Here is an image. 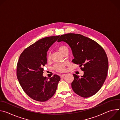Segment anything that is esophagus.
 <instances>
[{
    "label": "esophagus",
    "instance_id": "34e87169",
    "mask_svg": "<svg viewBox=\"0 0 120 120\" xmlns=\"http://www.w3.org/2000/svg\"><path fill=\"white\" fill-rule=\"evenodd\" d=\"M65 75V74H63V75H62L60 76V77H61V78H63Z\"/></svg>",
    "mask_w": 120,
    "mask_h": 120
}]
</instances>
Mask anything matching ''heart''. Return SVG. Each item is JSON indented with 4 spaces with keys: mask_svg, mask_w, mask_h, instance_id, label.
Here are the masks:
<instances>
[{
    "mask_svg": "<svg viewBox=\"0 0 120 120\" xmlns=\"http://www.w3.org/2000/svg\"><path fill=\"white\" fill-rule=\"evenodd\" d=\"M58 50L62 55H63L65 52H66V51H68L69 49H68V48L66 46L62 45L58 48ZM51 57H52V55H51V52H48L46 56L47 60L48 61H50L51 60ZM65 64L64 63L57 64L54 66V69L56 71H57L59 72H63L65 70Z\"/></svg>",
    "mask_w": 120,
    "mask_h": 120,
    "instance_id": "1",
    "label": "heart"
}]
</instances>
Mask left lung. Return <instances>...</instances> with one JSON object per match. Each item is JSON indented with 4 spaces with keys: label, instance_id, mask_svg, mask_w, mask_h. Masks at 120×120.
<instances>
[{
    "label": "left lung",
    "instance_id": "1",
    "mask_svg": "<svg viewBox=\"0 0 120 120\" xmlns=\"http://www.w3.org/2000/svg\"><path fill=\"white\" fill-rule=\"evenodd\" d=\"M66 42L71 47L75 58L73 63L79 64L83 76L74 74L71 83L75 93L87 98L97 93L103 85L108 71V60L105 51L95 41L78 34L61 35L58 42Z\"/></svg>",
    "mask_w": 120,
    "mask_h": 120
}]
</instances>
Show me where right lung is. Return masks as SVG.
<instances>
[{
	"label": "right lung",
	"instance_id": "obj_1",
	"mask_svg": "<svg viewBox=\"0 0 120 120\" xmlns=\"http://www.w3.org/2000/svg\"><path fill=\"white\" fill-rule=\"evenodd\" d=\"M60 36L43 38L25 49L17 64L16 75L23 90L31 98L45 101L56 92L60 77L55 75L49 80L43 76L47 63V52Z\"/></svg>",
	"mask_w": 120,
	"mask_h": 120
}]
</instances>
